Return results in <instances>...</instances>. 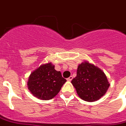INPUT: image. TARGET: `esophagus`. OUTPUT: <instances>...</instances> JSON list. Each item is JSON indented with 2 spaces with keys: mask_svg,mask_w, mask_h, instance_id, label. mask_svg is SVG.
Returning a JSON list of instances; mask_svg holds the SVG:
<instances>
[{
  "mask_svg": "<svg viewBox=\"0 0 126 126\" xmlns=\"http://www.w3.org/2000/svg\"><path fill=\"white\" fill-rule=\"evenodd\" d=\"M73 77H72V76H71V77H69V78H68V79H67V81H69V82H70V81H71V80H73Z\"/></svg>",
  "mask_w": 126,
  "mask_h": 126,
  "instance_id": "34e87169",
  "label": "esophagus"
}]
</instances>
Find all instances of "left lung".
I'll return each mask as SVG.
<instances>
[{"instance_id":"1","label":"left lung","mask_w":126,"mask_h":126,"mask_svg":"<svg viewBox=\"0 0 126 126\" xmlns=\"http://www.w3.org/2000/svg\"><path fill=\"white\" fill-rule=\"evenodd\" d=\"M77 94L84 101H97L106 94L110 84L102 70L87 61L79 64L77 77L71 81Z\"/></svg>"}]
</instances>
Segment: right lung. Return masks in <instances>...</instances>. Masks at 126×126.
Here are the masks:
<instances>
[{"label": "right lung", "instance_id": "obj_1", "mask_svg": "<svg viewBox=\"0 0 126 126\" xmlns=\"http://www.w3.org/2000/svg\"><path fill=\"white\" fill-rule=\"evenodd\" d=\"M60 71L55 69L51 63L42 64L31 73L27 81L29 90L31 94L41 100L53 98L66 82Z\"/></svg>", "mask_w": 126, "mask_h": 126}]
</instances>
